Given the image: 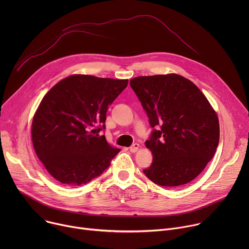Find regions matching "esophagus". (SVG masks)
<instances>
[{
  "instance_id": "obj_1",
  "label": "esophagus",
  "mask_w": 249,
  "mask_h": 249,
  "mask_svg": "<svg viewBox=\"0 0 249 249\" xmlns=\"http://www.w3.org/2000/svg\"><path fill=\"white\" fill-rule=\"evenodd\" d=\"M139 147H140V145L137 144V143H135V144H133V145L129 148V150H130L131 153H136V152L139 150Z\"/></svg>"
}]
</instances>
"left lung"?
<instances>
[{"label":"left lung","mask_w":249,"mask_h":249,"mask_svg":"<svg viewBox=\"0 0 249 249\" xmlns=\"http://www.w3.org/2000/svg\"><path fill=\"white\" fill-rule=\"evenodd\" d=\"M153 128L146 147L153 153L144 173L154 183L179 187L197 177L214 157L219 119L202 91L176 74L130 81Z\"/></svg>","instance_id":"obj_1"}]
</instances>
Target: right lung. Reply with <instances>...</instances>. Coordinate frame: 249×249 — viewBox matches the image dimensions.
Segmentation results:
<instances>
[{"instance_id": "obj_1", "label": "right lung", "mask_w": 249, "mask_h": 249, "mask_svg": "<svg viewBox=\"0 0 249 249\" xmlns=\"http://www.w3.org/2000/svg\"><path fill=\"white\" fill-rule=\"evenodd\" d=\"M128 80L70 76L43 97L32 121L34 151L47 171L67 185L86 184L99 176L119 153L99 132L108 106Z\"/></svg>"}]
</instances>
